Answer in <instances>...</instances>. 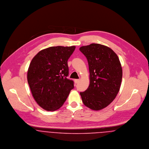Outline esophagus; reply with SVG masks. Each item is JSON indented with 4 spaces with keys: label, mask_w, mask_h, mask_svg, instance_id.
<instances>
[{
    "label": "esophagus",
    "mask_w": 149,
    "mask_h": 149,
    "mask_svg": "<svg viewBox=\"0 0 149 149\" xmlns=\"http://www.w3.org/2000/svg\"><path fill=\"white\" fill-rule=\"evenodd\" d=\"M79 81H80V79H76V80H74V82H75L76 84H77Z\"/></svg>",
    "instance_id": "34e87169"
}]
</instances>
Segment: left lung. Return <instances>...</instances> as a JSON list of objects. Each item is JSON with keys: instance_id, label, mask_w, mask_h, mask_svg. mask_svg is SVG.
Segmentation results:
<instances>
[{"instance_id": "8db88e82", "label": "left lung", "mask_w": 149, "mask_h": 149, "mask_svg": "<svg viewBox=\"0 0 149 149\" xmlns=\"http://www.w3.org/2000/svg\"><path fill=\"white\" fill-rule=\"evenodd\" d=\"M87 59L90 83L80 92L85 106L95 111L102 109L115 99L121 85L122 68L117 54L109 47L91 43L80 47Z\"/></svg>"}]
</instances>
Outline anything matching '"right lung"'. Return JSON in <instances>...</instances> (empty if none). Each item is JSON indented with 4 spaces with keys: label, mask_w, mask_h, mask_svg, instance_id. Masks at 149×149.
Returning a JSON list of instances; mask_svg holds the SVG:
<instances>
[{
    "label": "right lung",
    "mask_w": 149,
    "mask_h": 149,
    "mask_svg": "<svg viewBox=\"0 0 149 149\" xmlns=\"http://www.w3.org/2000/svg\"><path fill=\"white\" fill-rule=\"evenodd\" d=\"M76 46H52L39 52L27 71V81L32 95L43 109L53 111L63 105L73 81L68 79V60Z\"/></svg>",
    "instance_id": "obj_1"
}]
</instances>
